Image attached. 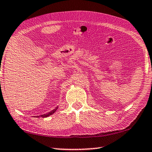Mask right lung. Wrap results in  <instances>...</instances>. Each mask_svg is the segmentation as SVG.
Returning a JSON list of instances; mask_svg holds the SVG:
<instances>
[{"instance_id":"add662e5","label":"right lung","mask_w":152,"mask_h":152,"mask_svg":"<svg viewBox=\"0 0 152 152\" xmlns=\"http://www.w3.org/2000/svg\"><path fill=\"white\" fill-rule=\"evenodd\" d=\"M58 109V108H56V109H55L54 110H51V111H50V113H47V114H45V115H41V117H43V118H44V117H48V116H50V115H52L53 113H54L56 112V109ZM39 117V116H37V117Z\"/></svg>"}]
</instances>
